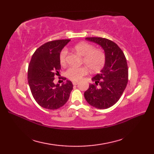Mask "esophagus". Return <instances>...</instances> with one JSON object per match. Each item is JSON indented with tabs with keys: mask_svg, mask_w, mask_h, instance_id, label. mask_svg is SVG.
<instances>
[{
	"mask_svg": "<svg viewBox=\"0 0 154 154\" xmlns=\"http://www.w3.org/2000/svg\"><path fill=\"white\" fill-rule=\"evenodd\" d=\"M78 83H79V82H78V81H73V85H77Z\"/></svg>",
	"mask_w": 154,
	"mask_h": 154,
	"instance_id": "1",
	"label": "esophagus"
}]
</instances>
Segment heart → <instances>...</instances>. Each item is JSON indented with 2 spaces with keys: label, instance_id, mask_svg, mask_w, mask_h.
I'll use <instances>...</instances> for the list:
<instances>
[{
  "label": "heart",
  "instance_id": "heart-1",
  "mask_svg": "<svg viewBox=\"0 0 154 154\" xmlns=\"http://www.w3.org/2000/svg\"><path fill=\"white\" fill-rule=\"evenodd\" d=\"M75 50L83 57V62L91 71H98L102 68L105 63V55L100 50H95L93 45L81 42L75 46ZM67 50L63 48L60 54V62L61 65L67 63ZM66 76L71 80L77 81L88 73L86 66L70 67L66 71Z\"/></svg>",
  "mask_w": 154,
  "mask_h": 154
}]
</instances>
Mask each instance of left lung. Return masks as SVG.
Instances as JSON below:
<instances>
[{
	"mask_svg": "<svg viewBox=\"0 0 154 154\" xmlns=\"http://www.w3.org/2000/svg\"><path fill=\"white\" fill-rule=\"evenodd\" d=\"M103 49L105 63L99 74L92 78L95 84L89 85L84 93L87 103L99 109L113 106L125 90L128 79V69L125 55L112 41L106 38H86Z\"/></svg>",
	"mask_w": 154,
	"mask_h": 154,
	"instance_id": "left-lung-1",
	"label": "left lung"
}]
</instances>
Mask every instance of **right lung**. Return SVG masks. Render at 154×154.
<instances>
[{
	"instance_id": "1",
	"label": "right lung",
	"mask_w": 154,
	"mask_h": 154,
	"mask_svg": "<svg viewBox=\"0 0 154 154\" xmlns=\"http://www.w3.org/2000/svg\"><path fill=\"white\" fill-rule=\"evenodd\" d=\"M69 41L54 40L41 45L34 53L29 64V86L35 101L44 109L55 110L63 106L73 90L71 81H66L61 86L54 82V76L60 74L61 69L60 54Z\"/></svg>"
}]
</instances>
